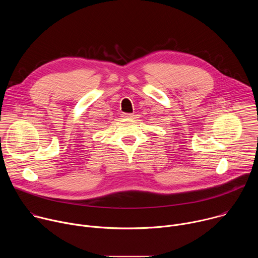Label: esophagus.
Here are the masks:
<instances>
[{
  "instance_id": "esophagus-1",
  "label": "esophagus",
  "mask_w": 258,
  "mask_h": 258,
  "mask_svg": "<svg viewBox=\"0 0 258 258\" xmlns=\"http://www.w3.org/2000/svg\"><path fill=\"white\" fill-rule=\"evenodd\" d=\"M123 116H124L125 118H131V119H133L135 115H134L133 113H125V114H123Z\"/></svg>"
}]
</instances>
